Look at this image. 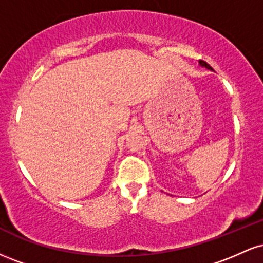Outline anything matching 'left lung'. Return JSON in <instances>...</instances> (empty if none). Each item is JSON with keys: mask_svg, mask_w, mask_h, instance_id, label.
Wrapping results in <instances>:
<instances>
[{"mask_svg": "<svg viewBox=\"0 0 263 263\" xmlns=\"http://www.w3.org/2000/svg\"><path fill=\"white\" fill-rule=\"evenodd\" d=\"M199 63H200V64L203 65V66H205V68H208V69H211V66H210L209 64H208L206 62H204V60H199Z\"/></svg>", "mask_w": 263, "mask_h": 263, "instance_id": "obj_1", "label": "left lung"}]
</instances>
